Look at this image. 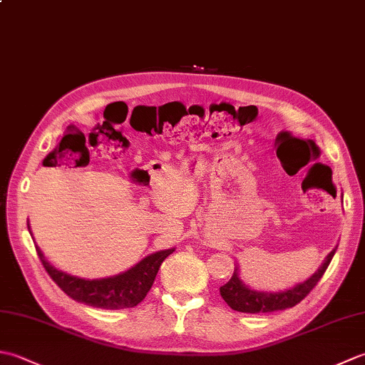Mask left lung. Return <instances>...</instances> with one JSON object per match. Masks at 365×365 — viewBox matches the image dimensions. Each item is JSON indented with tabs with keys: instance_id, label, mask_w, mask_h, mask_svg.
<instances>
[{
	"instance_id": "left-lung-1",
	"label": "left lung",
	"mask_w": 365,
	"mask_h": 365,
	"mask_svg": "<svg viewBox=\"0 0 365 365\" xmlns=\"http://www.w3.org/2000/svg\"><path fill=\"white\" fill-rule=\"evenodd\" d=\"M336 250L337 246L327 255V259H324L320 268L317 269L311 277L306 279L304 282H299L294 287H292V289H287L282 292L254 290L240 279L238 267H235V271L234 274H232L230 281L221 287L220 293L222 299L237 312L267 314V312H274V311H284V309L297 306L299 301L304 299L307 294L311 293V290L317 285V282H319L322 276L324 274V271H327L332 257H334Z\"/></svg>"
}]
</instances>
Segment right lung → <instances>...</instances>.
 <instances>
[{"label": "right lung", "instance_id": "right-lung-1", "mask_svg": "<svg viewBox=\"0 0 365 365\" xmlns=\"http://www.w3.org/2000/svg\"><path fill=\"white\" fill-rule=\"evenodd\" d=\"M36 251L38 257H41L46 273L59 285V289L67 293L72 299L84 302V304L92 307L113 309V311H115V309L135 307L145 298L147 292L152 289V284L155 277H157L163 260L169 254H173L175 247L153 252L144 257L141 262H138L135 267L123 271V273L100 279H84L64 273V271L54 268L45 259L43 252L37 245Z\"/></svg>", "mask_w": 365, "mask_h": 365}]
</instances>
